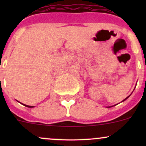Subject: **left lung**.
Returning a JSON list of instances; mask_svg holds the SVG:
<instances>
[{"label": "left lung", "mask_w": 146, "mask_h": 146, "mask_svg": "<svg viewBox=\"0 0 146 146\" xmlns=\"http://www.w3.org/2000/svg\"><path fill=\"white\" fill-rule=\"evenodd\" d=\"M129 96H130V95H129ZM129 97H127V98H125V99H124V100H123V101H122V102L125 101V100H126V99H128V98H129Z\"/></svg>", "instance_id": "8db88e82"}]
</instances>
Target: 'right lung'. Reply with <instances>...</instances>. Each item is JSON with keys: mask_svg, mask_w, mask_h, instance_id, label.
Listing matches in <instances>:
<instances>
[{"mask_svg": "<svg viewBox=\"0 0 146 146\" xmlns=\"http://www.w3.org/2000/svg\"><path fill=\"white\" fill-rule=\"evenodd\" d=\"M22 104H23V105L24 106H25V107H29V108H32V107H34L33 106H29V105H26V104H23V103H21Z\"/></svg>", "mask_w": 146, "mask_h": 146, "instance_id": "obj_1", "label": "right lung"}]
</instances>
